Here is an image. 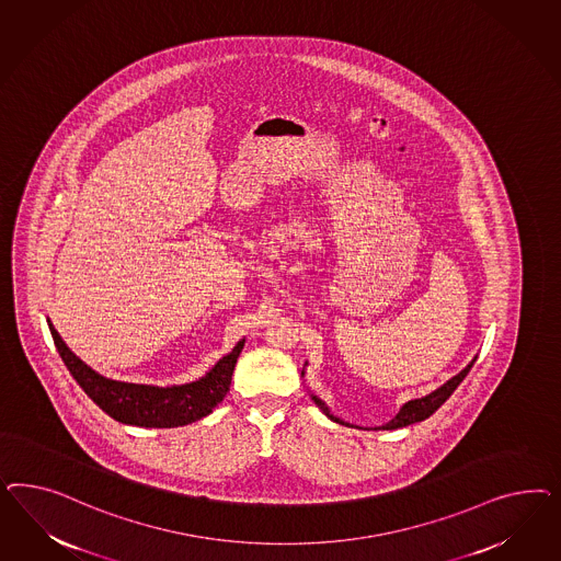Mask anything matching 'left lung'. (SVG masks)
Listing matches in <instances>:
<instances>
[{
  "instance_id": "1",
  "label": "left lung",
  "mask_w": 561,
  "mask_h": 561,
  "mask_svg": "<svg viewBox=\"0 0 561 561\" xmlns=\"http://www.w3.org/2000/svg\"><path fill=\"white\" fill-rule=\"evenodd\" d=\"M477 356L473 357V359H471V362H469V364H467V366H465L457 376H453L450 380H446V382L442 385L440 389H436V391L425 394L422 399L408 401L403 408L399 409V413L392 417L391 422H387L385 425H378V427H374V430H397V427H405V425L417 424V422H424V420H427L436 409L440 408L442 403H444L453 392L457 391V387H459L460 382L465 380V376H467L469 370L473 368ZM302 376H305V370H302ZM310 399L314 401V405L321 409L331 422H337V424L341 425H350L347 422L340 420L337 415H333V413H331V409L327 408V403H324L323 399H319L314 392H310Z\"/></svg>"
}]
</instances>
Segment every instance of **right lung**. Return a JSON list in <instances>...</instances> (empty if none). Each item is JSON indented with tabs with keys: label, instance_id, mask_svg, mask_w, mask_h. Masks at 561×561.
<instances>
[{
	"label": "right lung",
	"instance_id": "add662e5",
	"mask_svg": "<svg viewBox=\"0 0 561 561\" xmlns=\"http://www.w3.org/2000/svg\"><path fill=\"white\" fill-rule=\"evenodd\" d=\"M47 323L59 356L85 394L113 420L139 427H179L209 415L214 408H218L226 392L230 391L232 373L244 347V340L238 341L234 350L218 359L209 373L187 385H136L113 380L92 370L69 350L51 321Z\"/></svg>",
	"mask_w": 561,
	"mask_h": 561
}]
</instances>
